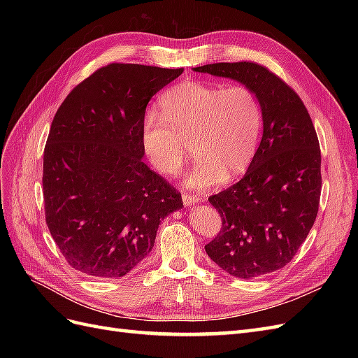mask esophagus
Instances as JSON below:
<instances>
[{"instance_id": "1", "label": "esophagus", "mask_w": 358, "mask_h": 358, "mask_svg": "<svg viewBox=\"0 0 358 358\" xmlns=\"http://www.w3.org/2000/svg\"><path fill=\"white\" fill-rule=\"evenodd\" d=\"M203 199L199 196H192V194H183L182 196V201L185 208H191V206H196L197 203H200Z\"/></svg>"}]
</instances>
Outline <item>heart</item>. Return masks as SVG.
Wrapping results in <instances>:
<instances>
[{"mask_svg":"<svg viewBox=\"0 0 358 358\" xmlns=\"http://www.w3.org/2000/svg\"><path fill=\"white\" fill-rule=\"evenodd\" d=\"M161 115L150 112L142 124V146L162 175H175L187 158L196 161L183 179L191 189H209L251 166L263 128L257 94L243 85L182 82L162 94Z\"/></svg>","mask_w":358,"mask_h":358,"instance_id":"obj_1","label":"heart"}]
</instances>
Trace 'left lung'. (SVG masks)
<instances>
[{
  "label": "left lung",
  "mask_w": 358,
  "mask_h": 358,
  "mask_svg": "<svg viewBox=\"0 0 358 358\" xmlns=\"http://www.w3.org/2000/svg\"><path fill=\"white\" fill-rule=\"evenodd\" d=\"M251 88L263 112V137L245 176L209 197L222 229L204 246L224 272L252 279L282 268L315 222L321 196V152L300 96L255 62L192 69Z\"/></svg>",
  "instance_id": "left-lung-1"
}]
</instances>
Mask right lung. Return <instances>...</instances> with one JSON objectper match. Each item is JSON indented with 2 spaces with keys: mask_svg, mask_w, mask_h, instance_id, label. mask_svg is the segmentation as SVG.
Listing matches in <instances>:
<instances>
[{
  "mask_svg": "<svg viewBox=\"0 0 358 358\" xmlns=\"http://www.w3.org/2000/svg\"><path fill=\"white\" fill-rule=\"evenodd\" d=\"M183 69L109 64L67 95L43 157L46 224L67 263L121 278L152 251L159 222L182 197L145 162L149 100Z\"/></svg>",
  "mask_w": 358,
  "mask_h": 358,
  "instance_id": "add662e5",
  "label": "right lung"
}]
</instances>
